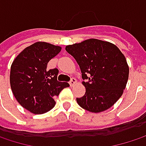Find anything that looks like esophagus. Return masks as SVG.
Here are the masks:
<instances>
[{"instance_id": "1", "label": "esophagus", "mask_w": 146, "mask_h": 146, "mask_svg": "<svg viewBox=\"0 0 146 146\" xmlns=\"http://www.w3.org/2000/svg\"><path fill=\"white\" fill-rule=\"evenodd\" d=\"M76 84H77V79H76V78H72L71 81L69 82L70 86H73V85H75Z\"/></svg>"}]
</instances>
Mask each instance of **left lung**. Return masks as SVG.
<instances>
[{
	"instance_id": "1",
	"label": "left lung",
	"mask_w": 146,
	"mask_h": 146,
	"mask_svg": "<svg viewBox=\"0 0 146 146\" xmlns=\"http://www.w3.org/2000/svg\"><path fill=\"white\" fill-rule=\"evenodd\" d=\"M79 65L86 89L78 104L90 112H102L111 107L122 96L129 68L117 46L108 41L89 39L66 46Z\"/></svg>"
}]
</instances>
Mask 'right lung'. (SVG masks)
Segmentation results:
<instances>
[{"label":"right lung","instance_id":"add662e5","mask_svg":"<svg viewBox=\"0 0 146 146\" xmlns=\"http://www.w3.org/2000/svg\"><path fill=\"white\" fill-rule=\"evenodd\" d=\"M61 46L35 42L22 50L13 62L10 84L16 100L34 114H43L54 106V96L69 84L57 81L58 69H47V63Z\"/></svg>","mask_w":146,"mask_h":146}]
</instances>
